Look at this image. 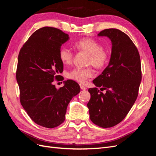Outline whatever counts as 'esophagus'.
<instances>
[{"label": "esophagus", "instance_id": "1", "mask_svg": "<svg viewBox=\"0 0 156 156\" xmlns=\"http://www.w3.org/2000/svg\"><path fill=\"white\" fill-rule=\"evenodd\" d=\"M80 88H81V89H82V90H87V87L83 85L82 84H80Z\"/></svg>", "mask_w": 156, "mask_h": 156}]
</instances>
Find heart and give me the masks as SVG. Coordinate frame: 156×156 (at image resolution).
I'll list each match as a JSON object with an SVG mask.
<instances>
[{
    "mask_svg": "<svg viewBox=\"0 0 156 156\" xmlns=\"http://www.w3.org/2000/svg\"><path fill=\"white\" fill-rule=\"evenodd\" d=\"M74 48L79 52L87 53L88 65L101 69L105 66L108 60L107 52L103 49L98 41L90 37H84L74 43ZM59 58L64 64H69L73 59V53L67 48H61L59 50ZM94 72L91 67L75 68L67 73V77L79 83H84L87 79L93 76Z\"/></svg>",
    "mask_w": 156,
    "mask_h": 156,
    "instance_id": "1",
    "label": "heart"
}]
</instances>
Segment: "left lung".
<instances>
[{
	"mask_svg": "<svg viewBox=\"0 0 156 156\" xmlns=\"http://www.w3.org/2000/svg\"><path fill=\"white\" fill-rule=\"evenodd\" d=\"M98 36L111 40V56L107 68L93 81L96 87L88 89L91 97L87 107L93 123L107 128L121 122L133 105L142 73L138 49L126 34L108 29L101 31ZM98 87L106 92L101 93Z\"/></svg>",
	"mask_w": 156,
	"mask_h": 156,
	"instance_id": "1",
	"label": "left lung"
}]
</instances>
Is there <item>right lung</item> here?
<instances>
[{
  "mask_svg": "<svg viewBox=\"0 0 156 156\" xmlns=\"http://www.w3.org/2000/svg\"><path fill=\"white\" fill-rule=\"evenodd\" d=\"M68 40V34L60 29L41 28L30 36L18 56L16 79L21 104L32 121L48 128L62 123L69 101L81 90L73 80L64 81L59 89L53 83L63 72L58 53Z\"/></svg>",
  "mask_w": 156,
  "mask_h": 156,
  "instance_id": "add662e5",
  "label": "right lung"
}]
</instances>
